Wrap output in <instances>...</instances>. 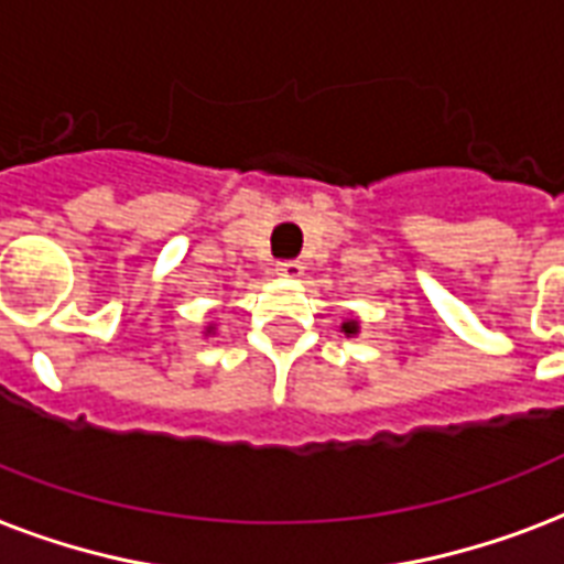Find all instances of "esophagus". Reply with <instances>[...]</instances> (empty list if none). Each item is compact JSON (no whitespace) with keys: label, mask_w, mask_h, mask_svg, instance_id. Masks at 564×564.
Here are the masks:
<instances>
[{"label":"esophagus","mask_w":564,"mask_h":564,"mask_svg":"<svg viewBox=\"0 0 564 564\" xmlns=\"http://www.w3.org/2000/svg\"><path fill=\"white\" fill-rule=\"evenodd\" d=\"M276 273L279 276H300V273H303V261H296V259L276 261Z\"/></svg>","instance_id":"esophagus-1"}]
</instances>
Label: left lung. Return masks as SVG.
<instances>
[{
    "mask_svg": "<svg viewBox=\"0 0 564 564\" xmlns=\"http://www.w3.org/2000/svg\"><path fill=\"white\" fill-rule=\"evenodd\" d=\"M341 329H344V332H347V335H356V332H359V323H356V321H350V323H344Z\"/></svg>",
    "mask_w": 564,
    "mask_h": 564,
    "instance_id": "obj_1",
    "label": "left lung"
}]
</instances>
